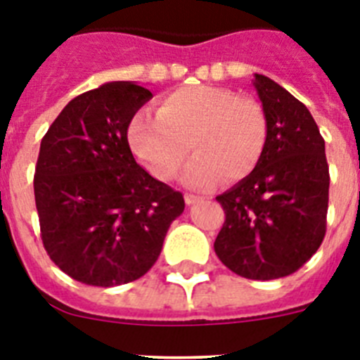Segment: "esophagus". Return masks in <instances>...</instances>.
I'll return each mask as SVG.
<instances>
[{"label":"esophagus","instance_id":"obj_1","mask_svg":"<svg viewBox=\"0 0 360 360\" xmlns=\"http://www.w3.org/2000/svg\"><path fill=\"white\" fill-rule=\"evenodd\" d=\"M184 200H186L187 205H193V203H198L202 198H200V196H196V195H191V193H186Z\"/></svg>","mask_w":360,"mask_h":360}]
</instances>
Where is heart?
I'll use <instances>...</instances> for the list:
<instances>
[{
  "instance_id": "obj_1",
  "label": "heart",
  "mask_w": 360,
  "mask_h": 360,
  "mask_svg": "<svg viewBox=\"0 0 360 360\" xmlns=\"http://www.w3.org/2000/svg\"><path fill=\"white\" fill-rule=\"evenodd\" d=\"M269 139L262 104L229 88L184 86L162 98L158 113L139 110L128 126L133 155L158 180H171L191 149L182 180L207 189L224 176L236 182L256 169ZM190 144L187 145L186 142Z\"/></svg>"
}]
</instances>
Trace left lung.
<instances>
[{"mask_svg":"<svg viewBox=\"0 0 360 360\" xmlns=\"http://www.w3.org/2000/svg\"><path fill=\"white\" fill-rule=\"evenodd\" d=\"M252 84L269 139L256 169L216 196L225 221L214 250L234 274L269 281L294 274L323 243L330 174L308 108L265 75L254 73Z\"/></svg>","mask_w":360,"mask_h":360,"instance_id":"8db88e82","label":"left lung"}]
</instances>
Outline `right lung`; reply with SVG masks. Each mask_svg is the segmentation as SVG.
I'll return each mask as SVG.
<instances>
[{
	"mask_svg": "<svg viewBox=\"0 0 360 360\" xmlns=\"http://www.w3.org/2000/svg\"><path fill=\"white\" fill-rule=\"evenodd\" d=\"M151 97L136 82H106L72 98L41 141L34 195L43 245L84 285L142 278L186 207L129 149V122Z\"/></svg>",
	"mask_w": 360,
	"mask_h": 360,
	"instance_id": "1",
	"label": "right lung"
}]
</instances>
